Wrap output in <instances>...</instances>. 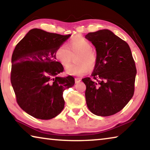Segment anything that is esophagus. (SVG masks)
Instances as JSON below:
<instances>
[{
  "mask_svg": "<svg viewBox=\"0 0 150 150\" xmlns=\"http://www.w3.org/2000/svg\"><path fill=\"white\" fill-rule=\"evenodd\" d=\"M80 81H81V79H80V78H75V83H79Z\"/></svg>",
  "mask_w": 150,
  "mask_h": 150,
  "instance_id": "34e87169",
  "label": "esophagus"
}]
</instances>
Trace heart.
Listing matches in <instances>:
<instances>
[{
	"label": "heart",
	"instance_id": "obj_1",
	"mask_svg": "<svg viewBox=\"0 0 150 150\" xmlns=\"http://www.w3.org/2000/svg\"><path fill=\"white\" fill-rule=\"evenodd\" d=\"M92 45L90 42L81 36L73 38L68 44L62 45L55 51L56 59L63 66H67L71 62L73 55L78 54L75 57V62L69 65L65 69L68 75L81 76L87 73L90 67H93L96 64V55L91 50Z\"/></svg>",
	"mask_w": 150,
	"mask_h": 150
}]
</instances>
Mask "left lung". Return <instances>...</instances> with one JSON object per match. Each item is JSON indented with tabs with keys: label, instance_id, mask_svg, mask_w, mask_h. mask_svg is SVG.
Segmentation results:
<instances>
[{
	"label": "left lung",
	"instance_id": "1",
	"mask_svg": "<svg viewBox=\"0 0 150 150\" xmlns=\"http://www.w3.org/2000/svg\"><path fill=\"white\" fill-rule=\"evenodd\" d=\"M85 38L96 48V59L86 85L88 108L96 116H108L120 111L134 95L135 62L128 44L107 29L90 32Z\"/></svg>",
	"mask_w": 150,
	"mask_h": 150
}]
</instances>
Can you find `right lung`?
<instances>
[{
    "label": "right lung",
    "mask_w": 150,
    "mask_h": 150,
    "mask_svg": "<svg viewBox=\"0 0 150 150\" xmlns=\"http://www.w3.org/2000/svg\"><path fill=\"white\" fill-rule=\"evenodd\" d=\"M70 36L34 28L14 50L11 80L17 103L35 118L50 120L59 115L65 105L63 91L75 84L71 76H57L63 67L55 56Z\"/></svg>",
    "instance_id": "right-lung-1"
}]
</instances>
